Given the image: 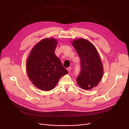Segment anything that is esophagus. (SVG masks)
<instances>
[{
    "label": "esophagus",
    "instance_id": "obj_1",
    "mask_svg": "<svg viewBox=\"0 0 129 129\" xmlns=\"http://www.w3.org/2000/svg\"><path fill=\"white\" fill-rule=\"evenodd\" d=\"M67 70L69 72H70V71H71V67H67Z\"/></svg>",
    "mask_w": 129,
    "mask_h": 129
}]
</instances>
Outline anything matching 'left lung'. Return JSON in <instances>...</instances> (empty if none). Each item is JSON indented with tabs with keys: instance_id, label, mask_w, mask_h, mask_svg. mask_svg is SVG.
I'll return each instance as SVG.
<instances>
[{
	"instance_id": "obj_1",
	"label": "left lung",
	"mask_w": 129,
	"mask_h": 129,
	"mask_svg": "<svg viewBox=\"0 0 129 129\" xmlns=\"http://www.w3.org/2000/svg\"><path fill=\"white\" fill-rule=\"evenodd\" d=\"M72 44L80 59L81 71L77 78L79 86L85 90L96 87L102 78L103 66L96 47L89 41L80 39Z\"/></svg>"
}]
</instances>
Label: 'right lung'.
<instances>
[{
  "instance_id": "right-lung-1",
  "label": "right lung",
  "mask_w": 129,
  "mask_h": 129,
  "mask_svg": "<svg viewBox=\"0 0 129 129\" xmlns=\"http://www.w3.org/2000/svg\"><path fill=\"white\" fill-rule=\"evenodd\" d=\"M57 42L53 38L44 39L31 50L26 61V72L32 84L39 89L49 91L59 79L68 73L56 56Z\"/></svg>"
}]
</instances>
